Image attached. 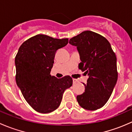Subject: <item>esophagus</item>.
<instances>
[{
    "label": "esophagus",
    "mask_w": 132,
    "mask_h": 132,
    "mask_svg": "<svg viewBox=\"0 0 132 132\" xmlns=\"http://www.w3.org/2000/svg\"><path fill=\"white\" fill-rule=\"evenodd\" d=\"M78 80L77 79H76V78H73V82L74 84L77 83V82H78Z\"/></svg>",
    "instance_id": "1"
}]
</instances>
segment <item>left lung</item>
Wrapping results in <instances>:
<instances>
[{"mask_svg": "<svg viewBox=\"0 0 132 132\" xmlns=\"http://www.w3.org/2000/svg\"><path fill=\"white\" fill-rule=\"evenodd\" d=\"M76 46L81 62L78 68L89 75L85 91L77 96L83 109L95 110L105 105L118 80L116 56L105 37L86 30L70 39Z\"/></svg>", "mask_w": 132, "mask_h": 132, "instance_id": "left-lung-1", "label": "left lung"}]
</instances>
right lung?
Returning <instances> with one entry per match:
<instances>
[{"label": "right lung", "instance_id": "right-lung-1", "mask_svg": "<svg viewBox=\"0 0 132 132\" xmlns=\"http://www.w3.org/2000/svg\"><path fill=\"white\" fill-rule=\"evenodd\" d=\"M68 43V38L38 34L24 41L16 55V84L27 102L38 112L57 109L64 92L72 86L70 76L57 78L50 75L55 53Z\"/></svg>", "mask_w": 132, "mask_h": 132}]
</instances>
